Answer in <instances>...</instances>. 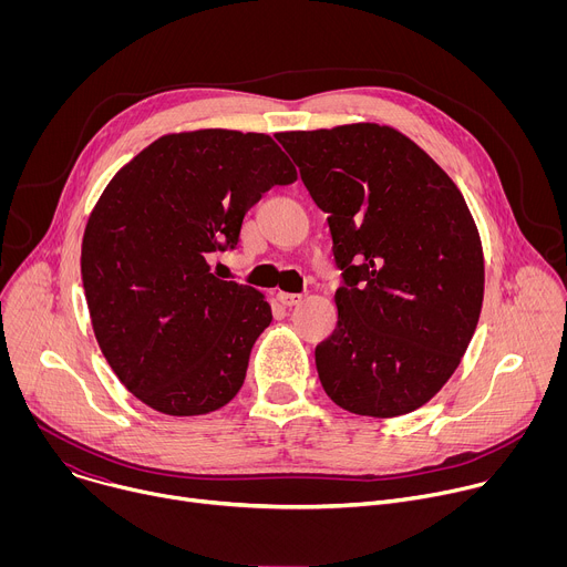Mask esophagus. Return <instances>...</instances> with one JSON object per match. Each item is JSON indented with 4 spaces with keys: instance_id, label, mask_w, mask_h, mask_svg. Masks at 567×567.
Instances as JSON below:
<instances>
[{
    "instance_id": "34e87169",
    "label": "esophagus",
    "mask_w": 567,
    "mask_h": 567,
    "mask_svg": "<svg viewBox=\"0 0 567 567\" xmlns=\"http://www.w3.org/2000/svg\"><path fill=\"white\" fill-rule=\"evenodd\" d=\"M278 302L285 305V307H293V305H300L302 302V296L300 293H287V291H278L276 293Z\"/></svg>"
}]
</instances>
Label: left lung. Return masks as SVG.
<instances>
[{
	"mask_svg": "<svg viewBox=\"0 0 567 567\" xmlns=\"http://www.w3.org/2000/svg\"><path fill=\"white\" fill-rule=\"evenodd\" d=\"M276 138L330 215L343 276L337 330L316 346L322 388L354 415L417 411L460 365L482 309V245L462 193L388 125Z\"/></svg>",
	"mask_w": 567,
	"mask_h": 567,
	"instance_id": "1",
	"label": "left lung"
}]
</instances>
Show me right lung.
<instances>
[{
	"mask_svg": "<svg viewBox=\"0 0 567 567\" xmlns=\"http://www.w3.org/2000/svg\"><path fill=\"white\" fill-rule=\"evenodd\" d=\"M296 177L269 134L195 130L156 138L103 190L80 271L101 352L145 406L193 417L239 392L271 307L206 260L235 249L247 210Z\"/></svg>",
	"mask_w": 567,
	"mask_h": 567,
	"instance_id": "obj_1",
	"label": "right lung"
}]
</instances>
